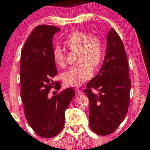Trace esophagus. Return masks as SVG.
<instances>
[{
    "label": "esophagus",
    "mask_w": 150,
    "mask_h": 150,
    "mask_svg": "<svg viewBox=\"0 0 150 150\" xmlns=\"http://www.w3.org/2000/svg\"><path fill=\"white\" fill-rule=\"evenodd\" d=\"M75 92H76V94H82L83 93V92L82 91H80V90H78V89L76 90Z\"/></svg>",
    "instance_id": "esophagus-1"
}]
</instances>
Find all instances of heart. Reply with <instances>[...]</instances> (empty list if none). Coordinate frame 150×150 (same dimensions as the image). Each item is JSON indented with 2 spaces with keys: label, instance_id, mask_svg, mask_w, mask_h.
I'll return each instance as SVG.
<instances>
[{
  "label": "heart",
  "instance_id": "obj_1",
  "mask_svg": "<svg viewBox=\"0 0 150 150\" xmlns=\"http://www.w3.org/2000/svg\"><path fill=\"white\" fill-rule=\"evenodd\" d=\"M64 45L72 52H80L77 67L71 68L64 73L62 79L66 86L78 87L89 80L93 69L98 68L104 58V45L98 36L82 31H74L64 41ZM54 63L59 68L66 66V58L61 48L57 47L53 51Z\"/></svg>",
  "mask_w": 150,
  "mask_h": 150
}]
</instances>
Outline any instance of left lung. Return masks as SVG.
<instances>
[{
	"instance_id": "left-lung-1",
	"label": "left lung",
	"mask_w": 150,
	"mask_h": 150,
	"mask_svg": "<svg viewBox=\"0 0 150 150\" xmlns=\"http://www.w3.org/2000/svg\"><path fill=\"white\" fill-rule=\"evenodd\" d=\"M107 40L102 67L84 90L89 99L90 127L100 135L112 133L125 119L131 88L125 47L113 28L108 33ZM91 88L99 91L98 96L91 93Z\"/></svg>"
}]
</instances>
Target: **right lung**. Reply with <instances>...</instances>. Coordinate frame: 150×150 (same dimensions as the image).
<instances>
[{
    "label": "right lung",
    "instance_id": "right-lung-1",
    "mask_svg": "<svg viewBox=\"0 0 150 150\" xmlns=\"http://www.w3.org/2000/svg\"><path fill=\"white\" fill-rule=\"evenodd\" d=\"M60 29L41 25L27 38L21 54V96L25 115L31 127L39 136L55 137L64 126L65 111L75 95L72 88L50 98L54 86L52 80L57 74L53 59V37ZM54 88L60 89L59 82Z\"/></svg>",
    "mask_w": 150,
    "mask_h": 150
}]
</instances>
